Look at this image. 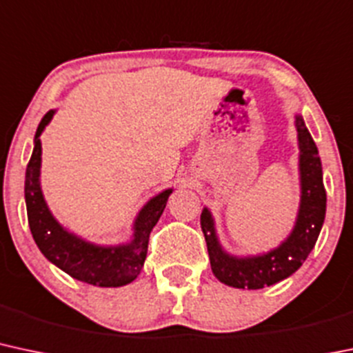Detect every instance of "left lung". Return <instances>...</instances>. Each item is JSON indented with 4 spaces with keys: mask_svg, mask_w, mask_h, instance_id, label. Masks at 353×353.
Returning a JSON list of instances; mask_svg holds the SVG:
<instances>
[{
    "mask_svg": "<svg viewBox=\"0 0 353 353\" xmlns=\"http://www.w3.org/2000/svg\"><path fill=\"white\" fill-rule=\"evenodd\" d=\"M296 130L300 142L301 203L295 228L283 245L261 256H230L221 250L208 209L201 214V228L206 238L211 270L221 283L243 290H259L274 285L295 273L315 246L325 219L327 192L319 149L301 117H296Z\"/></svg>",
    "mask_w": 353,
    "mask_h": 353,
    "instance_id": "left-lung-1",
    "label": "left lung"
}]
</instances>
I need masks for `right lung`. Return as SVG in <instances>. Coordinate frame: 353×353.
I'll return each instance as SVG.
<instances>
[{
  "label": "right lung",
  "mask_w": 353,
  "mask_h": 353,
  "mask_svg": "<svg viewBox=\"0 0 353 353\" xmlns=\"http://www.w3.org/2000/svg\"><path fill=\"white\" fill-rule=\"evenodd\" d=\"M55 112H46L34 134L33 154L26 165L25 199L28 224L34 243L48 261L75 280L95 286H123L137 278L144 266L149 236L161 218L172 189L161 192L139 212L134 224V239L122 246H97L65 231L53 218L41 194L40 135Z\"/></svg>",
  "instance_id": "add662e5"
}]
</instances>
